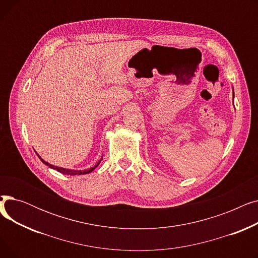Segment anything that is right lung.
<instances>
[{
  "label": "right lung",
  "instance_id": "obj_1",
  "mask_svg": "<svg viewBox=\"0 0 258 258\" xmlns=\"http://www.w3.org/2000/svg\"><path fill=\"white\" fill-rule=\"evenodd\" d=\"M40 160H42L43 163H45L47 166H49V167H51V168H53V169H56L57 171H59V172H61V173H64V174H70V175H76V174H86V173H89V172L93 171V170L95 169V167H97V166L99 165V163H100V161H101V160H100V161L98 162V163H96V165L93 166V167H91V168H89V169H86V170H71V169H66V168H61V167H57V166L51 165V164L47 163V162H45L43 159H40Z\"/></svg>",
  "mask_w": 258,
  "mask_h": 258
}]
</instances>
